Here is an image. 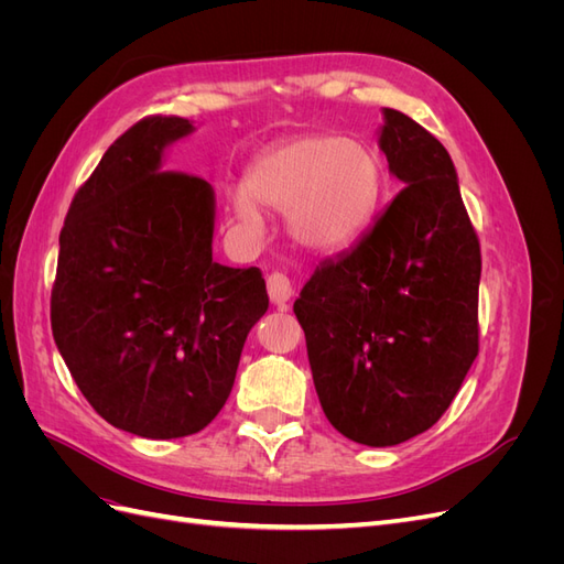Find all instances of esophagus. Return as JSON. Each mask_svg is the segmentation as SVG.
I'll list each match as a JSON object with an SVG mask.
<instances>
[{"label":"esophagus","mask_w":564,"mask_h":564,"mask_svg":"<svg viewBox=\"0 0 564 564\" xmlns=\"http://www.w3.org/2000/svg\"><path fill=\"white\" fill-rule=\"evenodd\" d=\"M292 282H289L284 272H272V275H268V296L272 303L280 305V308H286V301L292 299Z\"/></svg>","instance_id":"esophagus-1"}]
</instances>
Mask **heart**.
Segmentation results:
<instances>
[{"instance_id": "obj_1", "label": "heart", "mask_w": 564, "mask_h": 564, "mask_svg": "<svg viewBox=\"0 0 564 564\" xmlns=\"http://www.w3.org/2000/svg\"><path fill=\"white\" fill-rule=\"evenodd\" d=\"M381 191V164L367 145L319 133L263 152L251 164L247 185L228 187V204L247 230L261 228L259 203L286 212V228L296 245L329 253L365 232Z\"/></svg>"}]
</instances>
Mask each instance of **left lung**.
Masks as SVG:
<instances>
[{
  "label": "left lung",
  "mask_w": 564,
  "mask_h": 564,
  "mask_svg": "<svg viewBox=\"0 0 564 564\" xmlns=\"http://www.w3.org/2000/svg\"><path fill=\"white\" fill-rule=\"evenodd\" d=\"M383 117L379 145L404 187L294 303L324 414L367 447L429 431L480 350V240L449 152L404 112Z\"/></svg>",
  "instance_id": "8db88e82"
}]
</instances>
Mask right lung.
<instances>
[{
	"label": "right lung",
	"instance_id": "right-lung-1",
	"mask_svg": "<svg viewBox=\"0 0 564 564\" xmlns=\"http://www.w3.org/2000/svg\"><path fill=\"white\" fill-rule=\"evenodd\" d=\"M191 131L150 115L106 150L67 209L51 289V329L82 395L150 440L214 421L268 311L259 268L212 259V185L162 172L164 148Z\"/></svg>",
	"mask_w": 564,
	"mask_h": 564
}]
</instances>
